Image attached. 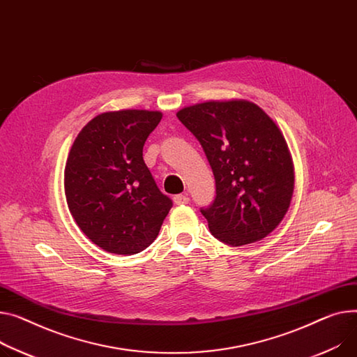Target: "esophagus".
Instances as JSON below:
<instances>
[{"instance_id": "1", "label": "esophagus", "mask_w": 357, "mask_h": 357, "mask_svg": "<svg viewBox=\"0 0 357 357\" xmlns=\"http://www.w3.org/2000/svg\"><path fill=\"white\" fill-rule=\"evenodd\" d=\"M174 202H175L176 205H186V204L189 202V198H188L186 195L179 194V195H175V197H174Z\"/></svg>"}]
</instances>
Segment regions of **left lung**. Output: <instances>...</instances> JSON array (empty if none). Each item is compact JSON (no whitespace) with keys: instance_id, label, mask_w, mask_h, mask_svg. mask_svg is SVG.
Masks as SVG:
<instances>
[{"instance_id":"left-lung-1","label":"left lung","mask_w":357,"mask_h":357,"mask_svg":"<svg viewBox=\"0 0 357 357\" xmlns=\"http://www.w3.org/2000/svg\"><path fill=\"white\" fill-rule=\"evenodd\" d=\"M215 176L217 197L202 215L220 241L240 247L266 238L286 215L294 191L287 142L248 100H209L181 109Z\"/></svg>"}]
</instances>
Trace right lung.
<instances>
[{"instance_id": "add662e5", "label": "right lung", "mask_w": 357, "mask_h": 357, "mask_svg": "<svg viewBox=\"0 0 357 357\" xmlns=\"http://www.w3.org/2000/svg\"><path fill=\"white\" fill-rule=\"evenodd\" d=\"M160 119V112L151 110L105 112L70 149L67 206L87 238L107 252L132 255L148 248L172 208L144 160V145Z\"/></svg>"}]
</instances>
